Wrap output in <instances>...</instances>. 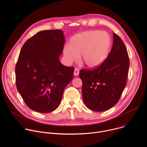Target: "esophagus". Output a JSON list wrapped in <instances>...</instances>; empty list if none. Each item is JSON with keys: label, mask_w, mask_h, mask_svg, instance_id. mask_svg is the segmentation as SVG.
<instances>
[{"label": "esophagus", "mask_w": 147, "mask_h": 147, "mask_svg": "<svg viewBox=\"0 0 147 147\" xmlns=\"http://www.w3.org/2000/svg\"><path fill=\"white\" fill-rule=\"evenodd\" d=\"M78 74H79V70H78V69H76L74 70V75L75 76H77Z\"/></svg>", "instance_id": "34e87169"}]
</instances>
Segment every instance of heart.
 I'll use <instances>...</instances> for the list:
<instances>
[{"label":"heart","instance_id":"b5f03b06","mask_svg":"<svg viewBox=\"0 0 147 147\" xmlns=\"http://www.w3.org/2000/svg\"><path fill=\"white\" fill-rule=\"evenodd\" d=\"M111 45L109 34L105 31L92 30L73 36L69 45L63 49V56L69 64L78 60L89 68L100 66L108 56Z\"/></svg>","mask_w":147,"mask_h":147}]
</instances>
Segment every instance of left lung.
Listing matches in <instances>:
<instances>
[{
  "instance_id": "left-lung-1",
  "label": "left lung",
  "mask_w": 147,
  "mask_h": 147,
  "mask_svg": "<svg viewBox=\"0 0 147 147\" xmlns=\"http://www.w3.org/2000/svg\"><path fill=\"white\" fill-rule=\"evenodd\" d=\"M112 48L98 67L82 69V96L86 107L95 112L107 111L118 102L126 84L129 68L128 53L121 39L113 34Z\"/></svg>"
}]
</instances>
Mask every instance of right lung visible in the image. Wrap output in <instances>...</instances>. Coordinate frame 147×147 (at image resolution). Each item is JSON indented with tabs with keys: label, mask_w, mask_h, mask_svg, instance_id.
Returning a JSON list of instances; mask_svg holds the SVG:
<instances>
[{
	"label": "right lung",
	"mask_w": 147,
	"mask_h": 147,
	"mask_svg": "<svg viewBox=\"0 0 147 147\" xmlns=\"http://www.w3.org/2000/svg\"><path fill=\"white\" fill-rule=\"evenodd\" d=\"M65 43L59 30L41 31L21 49L15 69L17 90L31 109L49 113L56 109L74 68L63 65L59 57Z\"/></svg>",
	"instance_id": "1"
}]
</instances>
